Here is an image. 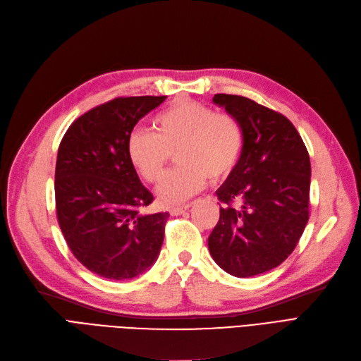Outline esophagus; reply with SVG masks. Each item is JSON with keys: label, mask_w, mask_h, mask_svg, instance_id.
<instances>
[{"label": "esophagus", "mask_w": 361, "mask_h": 361, "mask_svg": "<svg viewBox=\"0 0 361 361\" xmlns=\"http://www.w3.org/2000/svg\"><path fill=\"white\" fill-rule=\"evenodd\" d=\"M191 206H192L191 203H188V204H182V206L171 207L169 212H170V214H171V216H178V214H182V213H185V212L188 210Z\"/></svg>", "instance_id": "34e87169"}]
</instances>
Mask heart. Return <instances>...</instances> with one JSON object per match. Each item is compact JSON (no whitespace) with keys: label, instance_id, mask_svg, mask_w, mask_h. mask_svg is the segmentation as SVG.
Returning <instances> with one entry per match:
<instances>
[{"label":"heart","instance_id":"obj_1","mask_svg":"<svg viewBox=\"0 0 361 361\" xmlns=\"http://www.w3.org/2000/svg\"><path fill=\"white\" fill-rule=\"evenodd\" d=\"M155 133L136 128L127 142V154L139 175L149 183L166 171L171 152L179 166L157 188L164 206L183 203L204 188L209 176L221 180L237 167L243 148V127L234 115L179 100L157 115Z\"/></svg>","mask_w":361,"mask_h":361}]
</instances>
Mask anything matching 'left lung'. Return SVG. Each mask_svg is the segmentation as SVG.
Instances as JSON below:
<instances>
[{"instance_id":"1","label":"left lung","mask_w":361,"mask_h":361,"mask_svg":"<svg viewBox=\"0 0 361 361\" xmlns=\"http://www.w3.org/2000/svg\"><path fill=\"white\" fill-rule=\"evenodd\" d=\"M213 102L238 120L244 148L237 167L216 191L224 206L209 250L231 276L253 277L284 262L304 233L310 218V155L295 126L280 112L235 94H214Z\"/></svg>"}]
</instances>
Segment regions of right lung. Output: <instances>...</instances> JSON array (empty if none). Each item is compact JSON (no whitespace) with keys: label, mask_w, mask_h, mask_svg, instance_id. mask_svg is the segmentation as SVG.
Returning a JSON list of instances; mask_svg holds the SVG:
<instances>
[{"label":"right lung","mask_w":361,"mask_h":361,"mask_svg":"<svg viewBox=\"0 0 361 361\" xmlns=\"http://www.w3.org/2000/svg\"><path fill=\"white\" fill-rule=\"evenodd\" d=\"M166 97H117L99 105L69 126L57 151V221L72 255L100 277L135 279L160 253L169 213H140L154 197L139 180L127 142Z\"/></svg>","instance_id":"obj_1"}]
</instances>
